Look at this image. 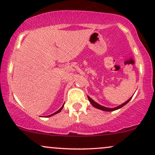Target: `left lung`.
I'll list each match as a JSON object with an SVG mask.
<instances>
[{
  "mask_svg": "<svg viewBox=\"0 0 155 155\" xmlns=\"http://www.w3.org/2000/svg\"><path fill=\"white\" fill-rule=\"evenodd\" d=\"M87 98H88V100H89L90 102H91V104H92V106H93V107H95V108H98V109H100V110H105V111H113V110H115L119 109V108H121V107H123L124 106H125V105L127 104V103L129 102V101L131 100V98H132V97H131V98H129V100H128L127 101H126L125 103H124L123 104L120 105V106H118V107H116V108H106V107H104V106H101V105H99L98 104H97L96 102H95V101H93V99L91 98V97L87 96Z\"/></svg>",
  "mask_w": 155,
  "mask_h": 155,
  "instance_id": "8db88e82",
  "label": "left lung"
}]
</instances>
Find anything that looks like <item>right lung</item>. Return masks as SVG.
Instances as JSON below:
<instances>
[{"label": "right lung", "instance_id": "obj_1", "mask_svg": "<svg viewBox=\"0 0 155 155\" xmlns=\"http://www.w3.org/2000/svg\"><path fill=\"white\" fill-rule=\"evenodd\" d=\"M63 106H62V107H61V108H60V109H59L58 110H57V111H56V112H55V113H54V114H51V115H49V116H53V115H54V114H57V113L60 112V111H61V110H62V108H63Z\"/></svg>", "mask_w": 155, "mask_h": 155}]
</instances>
